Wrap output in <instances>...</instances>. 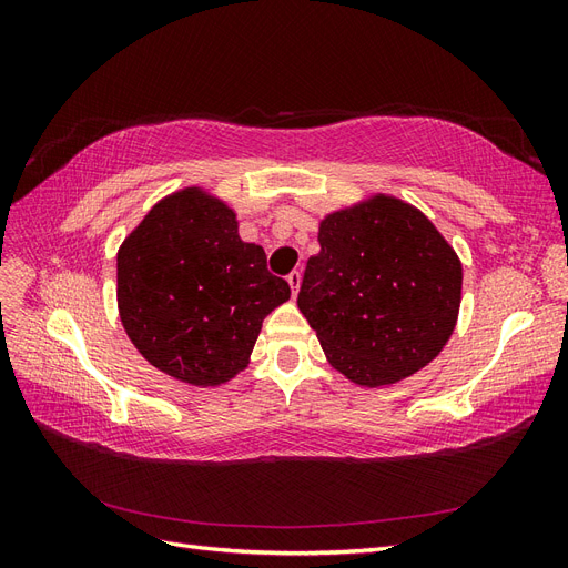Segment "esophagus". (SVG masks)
Returning a JSON list of instances; mask_svg holds the SVG:
<instances>
[{"label": "esophagus", "instance_id": "esophagus-1", "mask_svg": "<svg viewBox=\"0 0 568 568\" xmlns=\"http://www.w3.org/2000/svg\"><path fill=\"white\" fill-rule=\"evenodd\" d=\"M286 282H288L291 291H294V296H296V294H298V286H301V270H291Z\"/></svg>", "mask_w": 568, "mask_h": 568}]
</instances>
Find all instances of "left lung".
I'll list each match as a JSON object with an SVG mask.
<instances>
[{
  "label": "left lung",
  "mask_w": 568,
  "mask_h": 568,
  "mask_svg": "<svg viewBox=\"0 0 568 568\" xmlns=\"http://www.w3.org/2000/svg\"><path fill=\"white\" fill-rule=\"evenodd\" d=\"M298 307L329 363L363 386L405 379L455 329L462 265L417 209L376 196L326 217Z\"/></svg>",
  "instance_id": "8db88e82"
}]
</instances>
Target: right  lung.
Returning a JSON list of instances; mask_svg holds the SVG:
<instances>
[{
    "instance_id": "right-lung-1",
    "label": "right lung",
    "mask_w": 568,
    "mask_h": 568,
    "mask_svg": "<svg viewBox=\"0 0 568 568\" xmlns=\"http://www.w3.org/2000/svg\"><path fill=\"white\" fill-rule=\"evenodd\" d=\"M263 246L239 239L234 213L199 189L153 205L118 251V307L149 363L194 386L248 365L263 320L288 301Z\"/></svg>"
}]
</instances>
